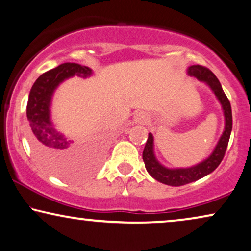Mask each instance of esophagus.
Listing matches in <instances>:
<instances>
[{
	"label": "esophagus",
	"mask_w": 251,
	"mask_h": 251,
	"mask_svg": "<svg viewBox=\"0 0 251 251\" xmlns=\"http://www.w3.org/2000/svg\"><path fill=\"white\" fill-rule=\"evenodd\" d=\"M133 121H135V123H138V125H144V123L147 121V118H146V115L144 114V113L139 112L135 115V118H133Z\"/></svg>",
	"instance_id": "34e87169"
}]
</instances>
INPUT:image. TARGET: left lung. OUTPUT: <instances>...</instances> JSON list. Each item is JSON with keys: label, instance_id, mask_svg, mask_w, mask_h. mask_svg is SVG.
<instances>
[{"label": "left lung", "instance_id": "left-lung-1", "mask_svg": "<svg viewBox=\"0 0 251 251\" xmlns=\"http://www.w3.org/2000/svg\"><path fill=\"white\" fill-rule=\"evenodd\" d=\"M188 74L195 76L200 81L207 83L211 90L215 92L216 97L221 101L223 111L225 115V130L219 139L217 146L215 147L214 152L207 160L202 161L201 163L191 168H180V169H168L162 164L157 162L153 153V136L149 133L146 145L143 151V160L145 163L146 170L160 183L170 185V186H181V185L190 184L192 181L199 180L200 178L207 176L212 173L224 159L226 149H227L229 136L232 131V109L228 98L226 97L225 92L223 91L222 85L219 83L218 78L209 68L201 66V65H193L188 68Z\"/></svg>", "mask_w": 251, "mask_h": 251}]
</instances>
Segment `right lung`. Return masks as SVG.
Listing matches in <instances>:
<instances>
[{
  "label": "right lung",
  "mask_w": 251,
  "mask_h": 251,
  "mask_svg": "<svg viewBox=\"0 0 251 251\" xmlns=\"http://www.w3.org/2000/svg\"><path fill=\"white\" fill-rule=\"evenodd\" d=\"M78 75L87 77L91 70L75 63H65L43 73L30 89L27 102V119L29 122V140L37 161L54 176L64 179H76L87 173L84 164L89 153L71 145L61 133L57 132L50 121V102L52 94L65 78ZM104 147L99 144L92 153L97 154Z\"/></svg>",
  "instance_id": "1"
}]
</instances>
